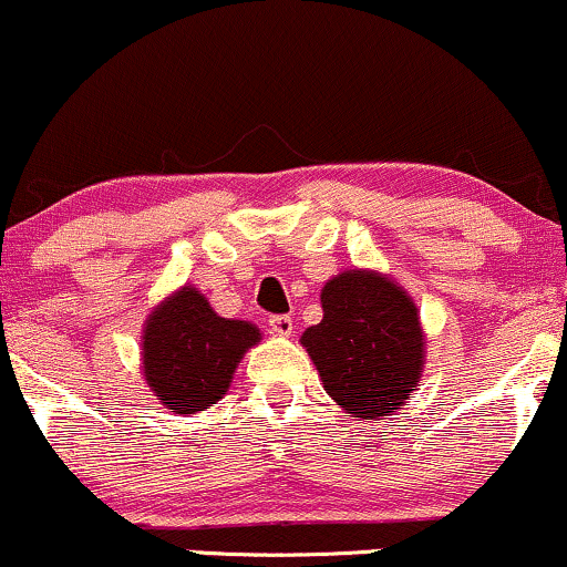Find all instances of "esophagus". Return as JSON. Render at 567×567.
I'll use <instances>...</instances> for the list:
<instances>
[{
	"label": "esophagus",
	"instance_id": "1",
	"mask_svg": "<svg viewBox=\"0 0 567 567\" xmlns=\"http://www.w3.org/2000/svg\"><path fill=\"white\" fill-rule=\"evenodd\" d=\"M268 326L270 333H276V337H291V333H295V320L289 316H272L268 320Z\"/></svg>",
	"mask_w": 567,
	"mask_h": 567
}]
</instances>
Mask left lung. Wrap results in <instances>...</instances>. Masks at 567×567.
<instances>
[{
  "label": "left lung",
  "instance_id": "left-lung-1",
  "mask_svg": "<svg viewBox=\"0 0 567 567\" xmlns=\"http://www.w3.org/2000/svg\"><path fill=\"white\" fill-rule=\"evenodd\" d=\"M323 320L302 333L326 394L352 417L381 421L421 383L425 331L408 289L370 268H349L320 291Z\"/></svg>",
  "mask_w": 567,
  "mask_h": 567
}]
</instances>
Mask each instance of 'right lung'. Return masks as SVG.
<instances>
[{
  "instance_id": "add662e5",
  "label": "right lung",
  "mask_w": 567,
  "mask_h": 567,
  "mask_svg": "<svg viewBox=\"0 0 567 567\" xmlns=\"http://www.w3.org/2000/svg\"><path fill=\"white\" fill-rule=\"evenodd\" d=\"M260 328L220 318L197 286L186 284L152 307L142 333V373L159 404L197 415L218 404Z\"/></svg>"
}]
</instances>
